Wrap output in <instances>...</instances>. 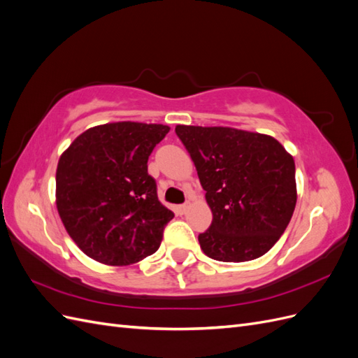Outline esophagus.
I'll return each mask as SVG.
<instances>
[{"mask_svg": "<svg viewBox=\"0 0 358 358\" xmlns=\"http://www.w3.org/2000/svg\"><path fill=\"white\" fill-rule=\"evenodd\" d=\"M189 206H191V203H189V201L180 204V206H179V212H180L182 215H183V213H187V212H188V209H189Z\"/></svg>", "mask_w": 358, "mask_h": 358, "instance_id": "1", "label": "esophagus"}]
</instances>
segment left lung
Masks as SVG:
<instances>
[{"instance_id": "obj_1", "label": "left lung", "mask_w": 358, "mask_h": 358, "mask_svg": "<svg viewBox=\"0 0 358 358\" xmlns=\"http://www.w3.org/2000/svg\"><path fill=\"white\" fill-rule=\"evenodd\" d=\"M212 210L199 234L218 262H251L284 234L297 201L294 159L276 138L229 127L178 125Z\"/></svg>"}]
</instances>
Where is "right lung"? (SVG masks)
<instances>
[{
  "instance_id": "obj_1",
  "label": "right lung",
  "mask_w": 358,
  "mask_h": 358,
  "mask_svg": "<svg viewBox=\"0 0 358 358\" xmlns=\"http://www.w3.org/2000/svg\"><path fill=\"white\" fill-rule=\"evenodd\" d=\"M167 125L113 122L86 129L59 158L57 208L74 243L95 262L128 266L152 255L173 213L148 173Z\"/></svg>"
}]
</instances>
